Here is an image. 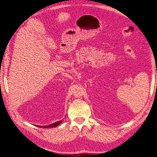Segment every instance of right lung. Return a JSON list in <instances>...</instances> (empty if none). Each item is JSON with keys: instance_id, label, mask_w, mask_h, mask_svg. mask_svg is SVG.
<instances>
[{"instance_id": "obj_1", "label": "right lung", "mask_w": 157, "mask_h": 157, "mask_svg": "<svg viewBox=\"0 0 157 157\" xmlns=\"http://www.w3.org/2000/svg\"><path fill=\"white\" fill-rule=\"evenodd\" d=\"M62 122V121H58V122H54V123H53V124H49V125H48V126H39V127H40V128H54V127H56L57 126H58L60 123Z\"/></svg>"}]
</instances>
